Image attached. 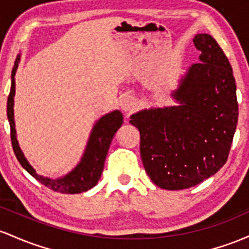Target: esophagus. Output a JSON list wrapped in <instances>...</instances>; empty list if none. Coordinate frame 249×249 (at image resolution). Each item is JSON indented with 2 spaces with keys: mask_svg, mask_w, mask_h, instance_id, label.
I'll return each mask as SVG.
<instances>
[{
  "mask_svg": "<svg viewBox=\"0 0 249 249\" xmlns=\"http://www.w3.org/2000/svg\"><path fill=\"white\" fill-rule=\"evenodd\" d=\"M136 102L132 96H124L121 101V109L125 111V113H129L133 109H135Z\"/></svg>",
  "mask_w": 249,
  "mask_h": 249,
  "instance_id": "34e87169",
  "label": "esophagus"
}]
</instances>
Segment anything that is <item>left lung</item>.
Segmentation results:
<instances>
[{
  "mask_svg": "<svg viewBox=\"0 0 249 249\" xmlns=\"http://www.w3.org/2000/svg\"><path fill=\"white\" fill-rule=\"evenodd\" d=\"M200 62L192 64L172 91L175 106L140 110V153L150 180L162 189L199 185L227 161L237 124L236 86L225 53L208 34L193 38Z\"/></svg>",
  "mask_w": 249,
  "mask_h": 249,
  "instance_id": "1",
  "label": "left lung"
}]
</instances>
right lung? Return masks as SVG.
I'll use <instances>...</instances> for the list:
<instances>
[{"label": "right lung", "mask_w": 249, "mask_h": 249, "mask_svg": "<svg viewBox=\"0 0 249 249\" xmlns=\"http://www.w3.org/2000/svg\"><path fill=\"white\" fill-rule=\"evenodd\" d=\"M19 60H21V55H18L15 64H14L12 71V87H10V93L7 102V116L10 125V138H12L13 149L16 159L33 178H35L38 182L53 189L54 192L63 193V194H79V193L87 192L88 189H91L94 186H96L101 178L106 156L109 149L111 140L117 129L124 124V115L120 110H113L101 116L95 122L82 158L71 172L56 178L40 175L38 173H36L34 167L29 163V161L24 156L21 147H19L18 136H16L15 120H14V96H15V74L18 71Z\"/></svg>", "instance_id": "add662e5"}]
</instances>
